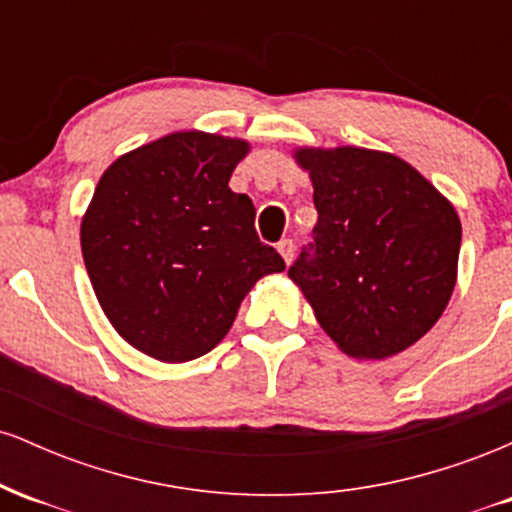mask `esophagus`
Returning <instances> with one entry per match:
<instances>
[{"label": "esophagus", "instance_id": "obj_1", "mask_svg": "<svg viewBox=\"0 0 512 512\" xmlns=\"http://www.w3.org/2000/svg\"><path fill=\"white\" fill-rule=\"evenodd\" d=\"M279 252H281V257H284V260H286V264H291L293 252H296V245H293V240L291 238L279 240Z\"/></svg>", "mask_w": 512, "mask_h": 512}]
</instances>
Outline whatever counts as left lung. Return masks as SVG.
Wrapping results in <instances>:
<instances>
[{
    "instance_id": "1",
    "label": "left lung",
    "mask_w": 512,
    "mask_h": 512,
    "mask_svg": "<svg viewBox=\"0 0 512 512\" xmlns=\"http://www.w3.org/2000/svg\"><path fill=\"white\" fill-rule=\"evenodd\" d=\"M296 158L310 170L317 223L289 276L346 354H399L436 325L455 289V209L392 154L342 146Z\"/></svg>"
}]
</instances>
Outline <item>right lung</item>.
Here are the masks:
<instances>
[{
    "label": "right lung",
    "instance_id": "1",
    "mask_svg": "<svg viewBox=\"0 0 512 512\" xmlns=\"http://www.w3.org/2000/svg\"><path fill=\"white\" fill-rule=\"evenodd\" d=\"M240 139L178 132L117 158L93 192L81 252L98 303L134 349L166 363L209 354L264 274L286 267L228 187Z\"/></svg>",
    "mask_w": 512,
    "mask_h": 512
}]
</instances>
